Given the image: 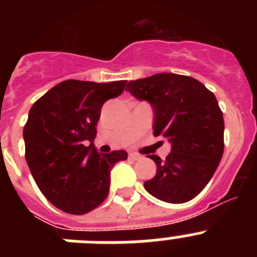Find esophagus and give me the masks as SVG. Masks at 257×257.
<instances>
[{
  "label": "esophagus",
  "mask_w": 257,
  "mask_h": 257,
  "mask_svg": "<svg viewBox=\"0 0 257 257\" xmlns=\"http://www.w3.org/2000/svg\"><path fill=\"white\" fill-rule=\"evenodd\" d=\"M130 160H133V161H139V160H142V156H140V154H138V153H130Z\"/></svg>",
  "instance_id": "1"
}]
</instances>
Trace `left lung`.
<instances>
[{
    "label": "left lung",
    "mask_w": 257,
    "mask_h": 257,
    "mask_svg": "<svg viewBox=\"0 0 257 257\" xmlns=\"http://www.w3.org/2000/svg\"><path fill=\"white\" fill-rule=\"evenodd\" d=\"M126 91L151 104L154 136H165L171 144L165 161L149 156L157 174L145 181V190L167 203L198 196L224 152V118L215 95L196 78L175 73L130 81Z\"/></svg>",
    "instance_id": "1"
}]
</instances>
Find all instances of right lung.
<instances>
[{"instance_id":"1","label":"right lung","mask_w":257,"mask_h":257,"mask_svg":"<svg viewBox=\"0 0 257 257\" xmlns=\"http://www.w3.org/2000/svg\"><path fill=\"white\" fill-rule=\"evenodd\" d=\"M124 86L67 79L32 105L23 131L26 160L37 187L59 210L83 215L108 196L110 169L127 160V152L99 154L94 140L101 106Z\"/></svg>"}]
</instances>
